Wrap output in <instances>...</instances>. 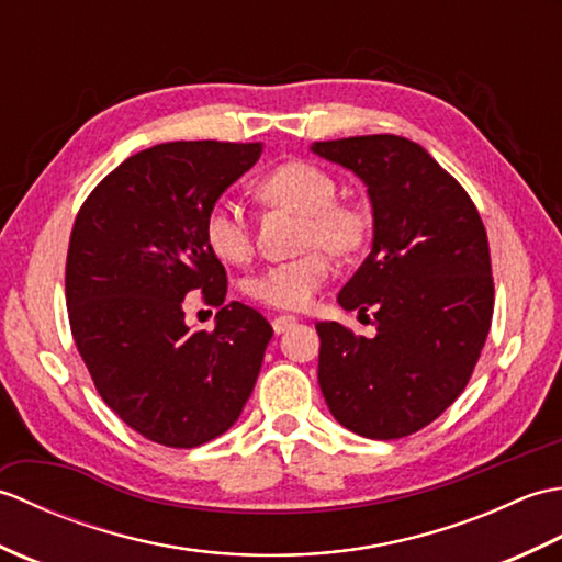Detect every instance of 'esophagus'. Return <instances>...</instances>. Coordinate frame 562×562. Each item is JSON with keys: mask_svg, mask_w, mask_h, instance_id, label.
Returning <instances> with one entry per match:
<instances>
[{"mask_svg": "<svg viewBox=\"0 0 562 562\" xmlns=\"http://www.w3.org/2000/svg\"><path fill=\"white\" fill-rule=\"evenodd\" d=\"M294 324H296V318H294V316H290V314H280V316H274V318H272V330L278 333V336H280V333H284L288 328H292Z\"/></svg>", "mask_w": 562, "mask_h": 562, "instance_id": "obj_1", "label": "esophagus"}]
</instances>
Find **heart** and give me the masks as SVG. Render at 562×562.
I'll use <instances>...</instances> for the list:
<instances>
[{
    "label": "heart",
    "instance_id": "obj_1",
    "mask_svg": "<svg viewBox=\"0 0 562 562\" xmlns=\"http://www.w3.org/2000/svg\"><path fill=\"white\" fill-rule=\"evenodd\" d=\"M258 193L272 205L304 214V246H316L308 254L274 262L246 282L248 296L272 308H304L316 290L328 280L330 254L348 256L362 246L369 214L352 200H338L336 176L312 161H284L262 178ZM205 244L224 262L241 266L254 254V236L236 202L220 200L205 217Z\"/></svg>",
    "mask_w": 562,
    "mask_h": 562
}]
</instances>
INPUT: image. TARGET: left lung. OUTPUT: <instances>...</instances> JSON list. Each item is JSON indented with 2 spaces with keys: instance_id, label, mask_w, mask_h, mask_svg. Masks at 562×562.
Returning <instances> with one entry per match:
<instances>
[{
  "instance_id": "1",
  "label": "left lung",
  "mask_w": 562,
  "mask_h": 562,
  "mask_svg": "<svg viewBox=\"0 0 562 562\" xmlns=\"http://www.w3.org/2000/svg\"><path fill=\"white\" fill-rule=\"evenodd\" d=\"M312 151L360 176L374 214L372 250L338 304L374 312L376 336L316 324L321 393L352 432L408 437L461 396L491 330L483 220L457 178L405 137L314 142Z\"/></svg>"
}]
</instances>
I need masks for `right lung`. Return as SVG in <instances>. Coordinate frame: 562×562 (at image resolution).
Returning <instances> with one entry per match:
<instances>
[{
    "label": "right lung",
    "instance_id": "1",
    "mask_svg": "<svg viewBox=\"0 0 562 562\" xmlns=\"http://www.w3.org/2000/svg\"><path fill=\"white\" fill-rule=\"evenodd\" d=\"M260 142H166L125 159L71 226L65 294L71 336L105 405L157 445L193 449L241 415L272 326L224 304L226 270L205 244L214 202ZM222 305L214 331L184 326V294Z\"/></svg>",
    "mask_w": 562,
    "mask_h": 562
}]
</instances>
